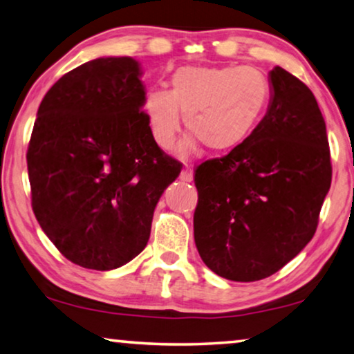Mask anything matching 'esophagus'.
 <instances>
[{"label": "esophagus", "instance_id": "34e87169", "mask_svg": "<svg viewBox=\"0 0 354 354\" xmlns=\"http://www.w3.org/2000/svg\"><path fill=\"white\" fill-rule=\"evenodd\" d=\"M179 179H181V181H184V183H191L194 179V173H192L191 168H187V167L183 168L181 173H179Z\"/></svg>", "mask_w": 354, "mask_h": 354}]
</instances>
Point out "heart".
I'll return each mask as SVG.
<instances>
[{
    "mask_svg": "<svg viewBox=\"0 0 354 354\" xmlns=\"http://www.w3.org/2000/svg\"><path fill=\"white\" fill-rule=\"evenodd\" d=\"M270 98L267 77L252 66H184L171 91L152 88L145 113L152 138L170 149L181 131L183 115L192 131L178 147L186 157L203 143L211 152H229L252 133Z\"/></svg>",
    "mask_w": 354,
    "mask_h": 354,
    "instance_id": "obj_1",
    "label": "heart"
}]
</instances>
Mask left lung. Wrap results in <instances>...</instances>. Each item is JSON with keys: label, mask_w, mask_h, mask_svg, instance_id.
<instances>
[{"label": "left lung", "mask_w": 354, "mask_h": 354, "mask_svg": "<svg viewBox=\"0 0 354 354\" xmlns=\"http://www.w3.org/2000/svg\"><path fill=\"white\" fill-rule=\"evenodd\" d=\"M267 114L248 138L195 170L194 239L216 275L257 281L313 239L332 167L326 122L312 91L291 73H268Z\"/></svg>", "instance_id": "left-lung-1"}]
</instances>
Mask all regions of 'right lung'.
I'll list each match as a JSON object with an SVG mask.
<instances>
[{
    "instance_id": "right-lung-1",
    "label": "right lung",
    "mask_w": 354,
    "mask_h": 354,
    "mask_svg": "<svg viewBox=\"0 0 354 354\" xmlns=\"http://www.w3.org/2000/svg\"><path fill=\"white\" fill-rule=\"evenodd\" d=\"M131 57H100L42 98L26 152L31 207L68 261L113 270L140 254L176 160L152 138Z\"/></svg>"
}]
</instances>
